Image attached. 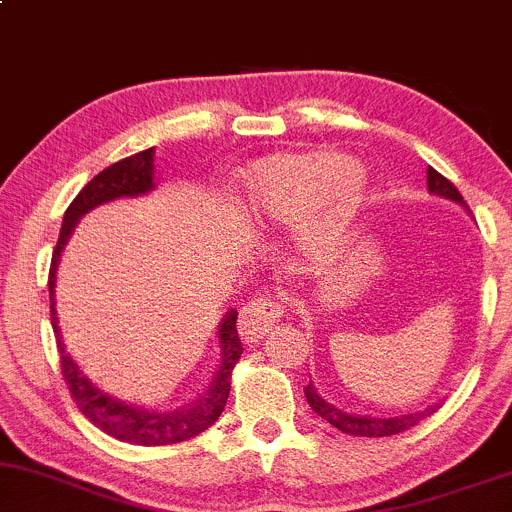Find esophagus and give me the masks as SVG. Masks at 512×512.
<instances>
[{
	"instance_id": "esophagus-1",
	"label": "esophagus",
	"mask_w": 512,
	"mask_h": 512,
	"mask_svg": "<svg viewBox=\"0 0 512 512\" xmlns=\"http://www.w3.org/2000/svg\"><path fill=\"white\" fill-rule=\"evenodd\" d=\"M280 315H283V305L280 302L268 298L251 300L239 315V334L246 342H258L280 320Z\"/></svg>"
}]
</instances>
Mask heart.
<instances>
[{"mask_svg":"<svg viewBox=\"0 0 512 512\" xmlns=\"http://www.w3.org/2000/svg\"><path fill=\"white\" fill-rule=\"evenodd\" d=\"M364 188V170L349 156L334 151H302L276 153L254 163L246 170L239 192L244 205L268 222L298 227L305 221L300 239L315 249L324 244L334 219L354 210Z\"/></svg>","mask_w":512,"mask_h":512,"instance_id":"obj_1","label":"heart"}]
</instances>
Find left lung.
<instances>
[{
  "instance_id": "obj_1",
  "label": "left lung",
  "mask_w": 512,
  "mask_h": 512,
  "mask_svg": "<svg viewBox=\"0 0 512 512\" xmlns=\"http://www.w3.org/2000/svg\"><path fill=\"white\" fill-rule=\"evenodd\" d=\"M427 188H430L432 195H439V197H444V200H452V202H456V205L466 207L464 197L459 195V190H456L454 185L449 183L444 175H439L434 168H427ZM305 398H307V403H310V408L315 410L322 420H327L329 425L337 427V430H342L344 434H354V437H390V434H400V432L410 430V427H415L422 417L432 415V412L437 410L432 405V408H427L422 412H408V415H398V417L354 415V412H344V410L334 408L332 403H327V400L317 393V388L312 386V381L307 383Z\"/></svg>"
}]
</instances>
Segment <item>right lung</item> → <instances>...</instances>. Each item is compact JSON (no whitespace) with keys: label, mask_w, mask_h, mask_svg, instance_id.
Instances as JSON below:
<instances>
[{"label":"right lung","mask_w":512,"mask_h":512,"mask_svg":"<svg viewBox=\"0 0 512 512\" xmlns=\"http://www.w3.org/2000/svg\"><path fill=\"white\" fill-rule=\"evenodd\" d=\"M153 188H156V183H153V148L122 158L119 163H112L102 173H97L78 192V197L70 202L68 210H65L56 251H53L51 273H48L51 324L60 351V368H63V378L68 383L75 405L104 434L119 439V442L139 444V447L178 444L212 427L219 420V415H222L224 405H227L229 390H232V371L236 361L241 359V351H244L239 332H236V310H229L224 320L219 322V366L214 371L210 386H207V393H202L197 400L175 410H148L141 408V405L124 403V400L114 398V395H107L80 371V366L65 351L56 315V271L60 254H63L65 244H68L75 224L80 222V217H85L87 212L104 205V202L119 200V197L146 195Z\"/></svg>","instance_id":"1"}]
</instances>
